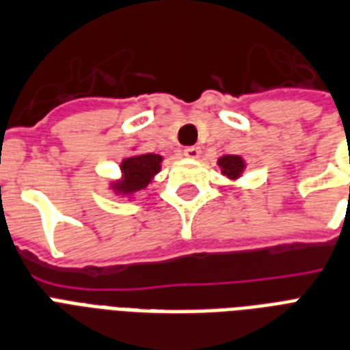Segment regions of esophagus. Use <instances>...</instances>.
<instances>
[{
  "instance_id": "34e87169",
  "label": "esophagus",
  "mask_w": 350,
  "mask_h": 350,
  "mask_svg": "<svg viewBox=\"0 0 350 350\" xmlns=\"http://www.w3.org/2000/svg\"><path fill=\"white\" fill-rule=\"evenodd\" d=\"M184 155L188 157V159H199L200 148L199 146H188V148L184 150Z\"/></svg>"
}]
</instances>
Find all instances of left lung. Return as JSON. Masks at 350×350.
<instances>
[{
	"instance_id": "left-lung-1",
	"label": "left lung",
	"mask_w": 350,
	"mask_h": 350,
	"mask_svg": "<svg viewBox=\"0 0 350 350\" xmlns=\"http://www.w3.org/2000/svg\"><path fill=\"white\" fill-rule=\"evenodd\" d=\"M219 167L223 175H226L228 178L235 180V178L241 177V173L245 172V161L241 159L239 155H224L219 159Z\"/></svg>"
}]
</instances>
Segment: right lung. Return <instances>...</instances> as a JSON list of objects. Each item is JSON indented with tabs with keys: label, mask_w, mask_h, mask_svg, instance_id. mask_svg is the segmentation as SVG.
<instances>
[{
	"label": "right lung",
	"mask_w": 350,
	"mask_h": 350,
	"mask_svg": "<svg viewBox=\"0 0 350 350\" xmlns=\"http://www.w3.org/2000/svg\"><path fill=\"white\" fill-rule=\"evenodd\" d=\"M162 157L155 153H144V155H133L124 159L120 164L122 178L111 184V188L116 193L133 195L144 189L153 180L157 173L161 172Z\"/></svg>",
	"instance_id": "add662e5"
}]
</instances>
